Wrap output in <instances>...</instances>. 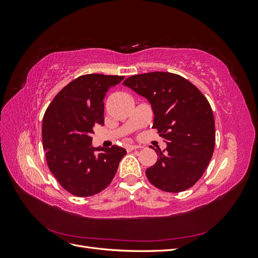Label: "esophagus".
<instances>
[{"label":"esophagus","mask_w":258,"mask_h":258,"mask_svg":"<svg viewBox=\"0 0 258 258\" xmlns=\"http://www.w3.org/2000/svg\"><path fill=\"white\" fill-rule=\"evenodd\" d=\"M126 148H127V151H134V150H139V148H141V146L128 144V145H126Z\"/></svg>","instance_id":"34e87169"}]
</instances>
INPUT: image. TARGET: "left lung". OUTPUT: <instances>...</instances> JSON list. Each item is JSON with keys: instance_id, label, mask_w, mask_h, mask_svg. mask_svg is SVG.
I'll return each instance as SVG.
<instances>
[{"instance_id": "8db88e82", "label": "left lung", "mask_w": 258, "mask_h": 258, "mask_svg": "<svg viewBox=\"0 0 258 258\" xmlns=\"http://www.w3.org/2000/svg\"><path fill=\"white\" fill-rule=\"evenodd\" d=\"M123 85L145 97L155 114L153 128L167 143L146 169L155 187L167 192L190 188L205 173L215 146L212 108L201 91L183 76L151 72L130 76Z\"/></svg>"}]
</instances>
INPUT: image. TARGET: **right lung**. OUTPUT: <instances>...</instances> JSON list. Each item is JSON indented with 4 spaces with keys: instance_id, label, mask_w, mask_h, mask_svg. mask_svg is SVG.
<instances>
[{
    "instance_id": "obj_1",
    "label": "right lung",
    "mask_w": 258,
    "mask_h": 258,
    "mask_svg": "<svg viewBox=\"0 0 258 258\" xmlns=\"http://www.w3.org/2000/svg\"><path fill=\"white\" fill-rule=\"evenodd\" d=\"M124 79L86 74L62 88L46 110L42 138L46 161L58 183L77 197L99 194L110 185L126 150L93 148V127L104 123L106 91ZM99 150V154L93 153Z\"/></svg>"
}]
</instances>
